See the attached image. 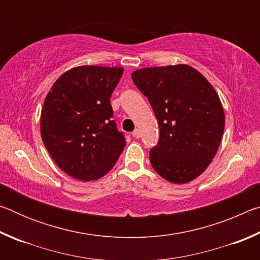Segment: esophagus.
<instances>
[{
	"mask_svg": "<svg viewBox=\"0 0 260 260\" xmlns=\"http://www.w3.org/2000/svg\"><path fill=\"white\" fill-rule=\"evenodd\" d=\"M132 135H133L135 139H139L140 136H141V132H140V129H135V131L133 132V133H132Z\"/></svg>",
	"mask_w": 260,
	"mask_h": 260,
	"instance_id": "esophagus-1",
	"label": "esophagus"
}]
</instances>
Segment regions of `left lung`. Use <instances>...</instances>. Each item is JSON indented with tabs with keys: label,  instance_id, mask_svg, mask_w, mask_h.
<instances>
[{
	"label": "left lung",
	"instance_id": "1",
	"mask_svg": "<svg viewBox=\"0 0 260 260\" xmlns=\"http://www.w3.org/2000/svg\"><path fill=\"white\" fill-rule=\"evenodd\" d=\"M159 125L150 150L153 170L172 183H187L213 159L225 128V114L211 83L189 65L141 69L132 73Z\"/></svg>",
	"mask_w": 260,
	"mask_h": 260
}]
</instances>
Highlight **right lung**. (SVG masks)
I'll use <instances>...</instances> for the list:
<instances>
[{"mask_svg":"<svg viewBox=\"0 0 260 260\" xmlns=\"http://www.w3.org/2000/svg\"><path fill=\"white\" fill-rule=\"evenodd\" d=\"M122 68L78 67L57 79L41 112L45 147L60 170L80 181L107 174L126 146L110 98Z\"/></svg>","mask_w":260,"mask_h":260,"instance_id":"add662e5","label":"right lung"}]
</instances>
